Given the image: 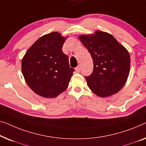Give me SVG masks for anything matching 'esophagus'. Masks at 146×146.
<instances>
[{
	"instance_id": "1",
	"label": "esophagus",
	"mask_w": 146,
	"mask_h": 146,
	"mask_svg": "<svg viewBox=\"0 0 146 146\" xmlns=\"http://www.w3.org/2000/svg\"><path fill=\"white\" fill-rule=\"evenodd\" d=\"M80 71H81V67H80V65H79V66H77L75 68V71L77 73H79Z\"/></svg>"
}]
</instances>
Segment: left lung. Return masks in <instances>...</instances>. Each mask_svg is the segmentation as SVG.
I'll list each match as a JSON object with an SVG mask.
<instances>
[{
    "label": "left lung",
    "mask_w": 146,
    "mask_h": 146,
    "mask_svg": "<svg viewBox=\"0 0 146 146\" xmlns=\"http://www.w3.org/2000/svg\"><path fill=\"white\" fill-rule=\"evenodd\" d=\"M79 38L93 61V71L85 77L88 87L100 97L120 91L128 79L130 68L128 51L110 34L96 30Z\"/></svg>",
    "instance_id": "1"
}]
</instances>
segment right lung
I'll return each instance as SVG.
<instances>
[{
    "label": "right lung",
    "mask_w": 146,
    "mask_h": 146,
    "mask_svg": "<svg viewBox=\"0 0 146 146\" xmlns=\"http://www.w3.org/2000/svg\"><path fill=\"white\" fill-rule=\"evenodd\" d=\"M67 36L57 32L42 36L26 51L22 59L24 79L35 93L55 98L68 87L74 69L62 47Z\"/></svg>",
    "instance_id": "right-lung-1"
}]
</instances>
